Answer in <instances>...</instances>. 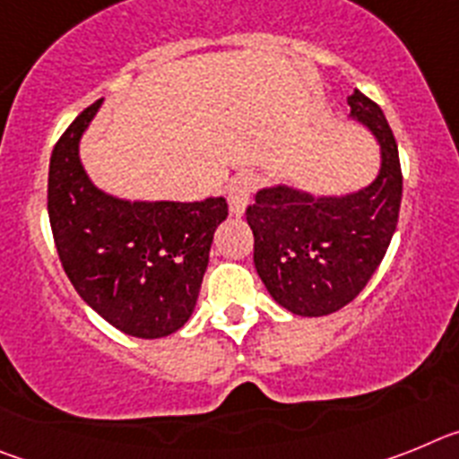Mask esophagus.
I'll list each match as a JSON object with an SVG mask.
<instances>
[{
	"label": "esophagus",
	"mask_w": 459,
	"mask_h": 459,
	"mask_svg": "<svg viewBox=\"0 0 459 459\" xmlns=\"http://www.w3.org/2000/svg\"><path fill=\"white\" fill-rule=\"evenodd\" d=\"M255 190V177L250 172L237 174L230 186H227V202H230V209H232L234 216H243L246 213V206L250 202V195Z\"/></svg>",
	"instance_id": "obj_1"
}]
</instances>
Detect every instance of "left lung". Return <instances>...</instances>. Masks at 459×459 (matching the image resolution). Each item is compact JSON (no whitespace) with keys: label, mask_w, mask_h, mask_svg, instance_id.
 Here are the masks:
<instances>
[{"label":"left lung","mask_w":459,"mask_h":459,"mask_svg":"<svg viewBox=\"0 0 459 459\" xmlns=\"http://www.w3.org/2000/svg\"><path fill=\"white\" fill-rule=\"evenodd\" d=\"M350 117L379 144V169L350 193L264 186L248 206L255 269L273 301L299 317H324L354 301L381 264L397 227L403 169L391 126L377 103L354 89Z\"/></svg>","instance_id":"8db88e82"}]
</instances>
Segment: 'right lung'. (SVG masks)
<instances>
[{
  "label": "right lung",
  "mask_w": 459,
  "mask_h": 459,
  "mask_svg": "<svg viewBox=\"0 0 459 459\" xmlns=\"http://www.w3.org/2000/svg\"><path fill=\"white\" fill-rule=\"evenodd\" d=\"M100 105L84 109L52 149L48 216L56 253L105 322L133 338H165L193 315L227 202L126 200L100 190L80 158Z\"/></svg>",
  "instance_id": "right-lung-1"
}]
</instances>
